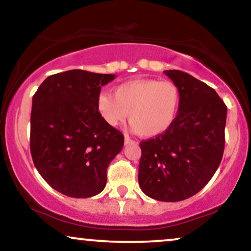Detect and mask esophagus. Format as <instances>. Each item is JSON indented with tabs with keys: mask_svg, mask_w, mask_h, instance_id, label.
<instances>
[{
	"mask_svg": "<svg viewBox=\"0 0 251 251\" xmlns=\"http://www.w3.org/2000/svg\"><path fill=\"white\" fill-rule=\"evenodd\" d=\"M131 143H133L132 139L130 138L128 135H125V144L128 145V144H131Z\"/></svg>",
	"mask_w": 251,
	"mask_h": 251,
	"instance_id": "1",
	"label": "esophagus"
}]
</instances>
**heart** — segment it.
Returning a JSON list of instances; mask_svg holds the SVG:
<instances>
[{
    "instance_id": "1",
    "label": "heart",
    "mask_w": 251,
    "mask_h": 251,
    "mask_svg": "<svg viewBox=\"0 0 251 251\" xmlns=\"http://www.w3.org/2000/svg\"><path fill=\"white\" fill-rule=\"evenodd\" d=\"M181 105V92L169 80L133 79L120 84L114 94L100 93L97 108L109 126L129 121L143 137H155L171 128Z\"/></svg>"
}]
</instances>
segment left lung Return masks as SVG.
<instances>
[{
	"label": "left lung",
	"mask_w": 251,
	"mask_h": 251,
	"mask_svg": "<svg viewBox=\"0 0 251 251\" xmlns=\"http://www.w3.org/2000/svg\"><path fill=\"white\" fill-rule=\"evenodd\" d=\"M164 73L180 89V109L167 131L139 143L138 183L153 200L180 201L203 189L219 167L227 107L212 87L191 75Z\"/></svg>",
	"instance_id": "1"
}]
</instances>
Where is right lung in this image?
Instances as JSON below:
<instances>
[{
	"mask_svg": "<svg viewBox=\"0 0 251 251\" xmlns=\"http://www.w3.org/2000/svg\"><path fill=\"white\" fill-rule=\"evenodd\" d=\"M115 75L69 70L48 76L32 99L30 149L35 168L55 190L87 198L106 187L107 168L125 144L101 118L97 100Z\"/></svg>",
	"mask_w": 251,
	"mask_h": 251,
	"instance_id": "add662e5",
	"label": "right lung"
}]
</instances>
